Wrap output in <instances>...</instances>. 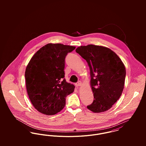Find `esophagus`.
<instances>
[{
  "instance_id": "esophagus-1",
  "label": "esophagus",
  "mask_w": 146,
  "mask_h": 146,
  "mask_svg": "<svg viewBox=\"0 0 146 146\" xmlns=\"http://www.w3.org/2000/svg\"><path fill=\"white\" fill-rule=\"evenodd\" d=\"M82 85V82H78L77 83L75 84V85H76V87H79V86H80Z\"/></svg>"
}]
</instances>
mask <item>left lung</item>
Instances as JSON below:
<instances>
[{"label":"left lung","mask_w":146,"mask_h":146,"mask_svg":"<svg viewBox=\"0 0 146 146\" xmlns=\"http://www.w3.org/2000/svg\"><path fill=\"white\" fill-rule=\"evenodd\" d=\"M88 63L93 103L87 106L94 113L110 109L120 97L125 83V67L119 57L110 49L89 44L76 49Z\"/></svg>","instance_id":"8db88e82"}]
</instances>
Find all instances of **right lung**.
<instances>
[{
	"instance_id": "right-lung-1",
	"label": "right lung",
	"mask_w": 146,
	"mask_h": 146,
	"mask_svg": "<svg viewBox=\"0 0 146 146\" xmlns=\"http://www.w3.org/2000/svg\"><path fill=\"white\" fill-rule=\"evenodd\" d=\"M75 46L49 43L33 56L25 71L27 92L39 112L53 115L61 111L66 97L74 91L75 86L64 78L65 58Z\"/></svg>"
}]
</instances>
